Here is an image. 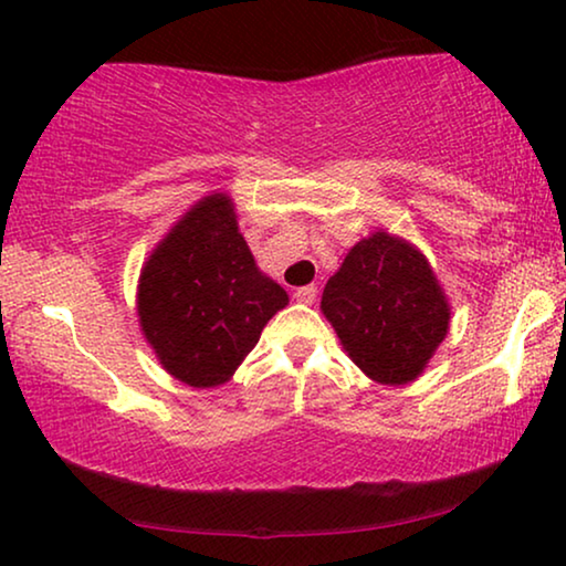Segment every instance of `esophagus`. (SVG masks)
I'll return each instance as SVG.
<instances>
[{"label":"esophagus","instance_id":"34e87169","mask_svg":"<svg viewBox=\"0 0 566 566\" xmlns=\"http://www.w3.org/2000/svg\"><path fill=\"white\" fill-rule=\"evenodd\" d=\"M293 298H296L298 304L312 306L316 301V285H304V289H298L296 293H293Z\"/></svg>","mask_w":566,"mask_h":566}]
</instances>
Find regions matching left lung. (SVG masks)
Instances as JSON below:
<instances>
[{
	"mask_svg": "<svg viewBox=\"0 0 566 566\" xmlns=\"http://www.w3.org/2000/svg\"><path fill=\"white\" fill-rule=\"evenodd\" d=\"M322 314L368 378L405 386L448 335L451 306L428 258L378 229L345 254L322 293Z\"/></svg>",
	"mask_w": 566,
	"mask_h": 566,
	"instance_id": "obj_1",
	"label": "left lung"
}]
</instances>
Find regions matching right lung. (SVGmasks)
Returning <instances> with one entry per match:
<instances>
[{"instance_id": "right-lung-1", "label": "right lung", "mask_w": 566, "mask_h": 566, "mask_svg": "<svg viewBox=\"0 0 566 566\" xmlns=\"http://www.w3.org/2000/svg\"><path fill=\"white\" fill-rule=\"evenodd\" d=\"M289 293L254 262L227 192L200 198L138 275L142 335L161 368L196 389L227 384Z\"/></svg>"}]
</instances>
